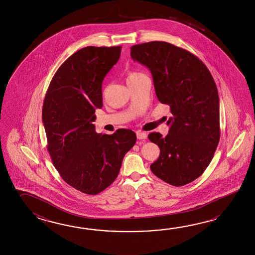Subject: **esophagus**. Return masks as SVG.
I'll use <instances>...</instances> for the list:
<instances>
[{
    "label": "esophagus",
    "instance_id": "34e87169",
    "mask_svg": "<svg viewBox=\"0 0 255 255\" xmlns=\"http://www.w3.org/2000/svg\"><path fill=\"white\" fill-rule=\"evenodd\" d=\"M136 137H137V139H146V134L145 132L137 131V132H136Z\"/></svg>",
    "mask_w": 255,
    "mask_h": 255
}]
</instances>
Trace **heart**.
I'll return each mask as SVG.
<instances>
[{"label": "heart", "mask_w": 255, "mask_h": 255, "mask_svg": "<svg viewBox=\"0 0 255 255\" xmlns=\"http://www.w3.org/2000/svg\"><path fill=\"white\" fill-rule=\"evenodd\" d=\"M142 74L140 73H130L128 74V76L127 77V82L130 81V80H133V79H135L136 77H138V76H140Z\"/></svg>", "instance_id": "b5f03b06"}]
</instances>
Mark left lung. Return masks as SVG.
Returning <instances> with one entry per match:
<instances>
[{
    "instance_id": "8db88e82",
    "label": "left lung",
    "mask_w": 255,
    "mask_h": 255,
    "mask_svg": "<svg viewBox=\"0 0 255 255\" xmlns=\"http://www.w3.org/2000/svg\"><path fill=\"white\" fill-rule=\"evenodd\" d=\"M130 55L150 70L157 99L172 114L168 135H148L160 149L150 169L168 184L190 183L205 171L220 141V102L212 74L196 55L167 42L135 44Z\"/></svg>"
}]
</instances>
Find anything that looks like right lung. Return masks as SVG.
I'll use <instances>...</instances> for the list:
<instances>
[{"label": "right lung", "instance_id": "add662e5", "mask_svg": "<svg viewBox=\"0 0 255 255\" xmlns=\"http://www.w3.org/2000/svg\"><path fill=\"white\" fill-rule=\"evenodd\" d=\"M121 46H87L61 65L49 85L42 118L47 150L62 179L97 195L114 182L126 153L135 145L130 129L98 134L93 122L103 107L102 82L120 59Z\"/></svg>", "mask_w": 255, "mask_h": 255}]
</instances>
